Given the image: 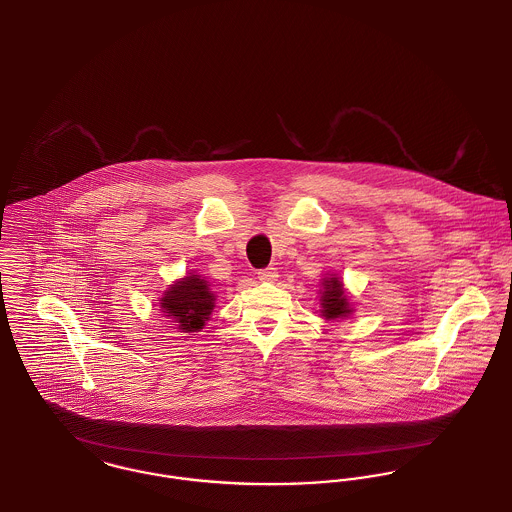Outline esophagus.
<instances>
[{"mask_svg": "<svg viewBox=\"0 0 512 512\" xmlns=\"http://www.w3.org/2000/svg\"><path fill=\"white\" fill-rule=\"evenodd\" d=\"M277 270L275 268H266V270H260L258 272V279L260 281H264V283H273V281H277Z\"/></svg>", "mask_w": 512, "mask_h": 512, "instance_id": "1", "label": "esophagus"}]
</instances>
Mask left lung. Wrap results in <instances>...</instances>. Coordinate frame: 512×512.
Segmentation results:
<instances>
[{"mask_svg":"<svg viewBox=\"0 0 512 512\" xmlns=\"http://www.w3.org/2000/svg\"><path fill=\"white\" fill-rule=\"evenodd\" d=\"M324 291H322V316L326 320H336V318H345L353 312V307L347 299V293L343 289V283L340 281V277L336 275H330L324 279L322 283Z\"/></svg>","mask_w":512,"mask_h":512,"instance_id":"1","label":"left lung"}]
</instances>
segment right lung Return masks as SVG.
Listing matches in <instances>:
<instances>
[{"label": "right lung", "instance_id": "right-lung-1", "mask_svg": "<svg viewBox=\"0 0 512 512\" xmlns=\"http://www.w3.org/2000/svg\"><path fill=\"white\" fill-rule=\"evenodd\" d=\"M215 307V295L209 291L202 275L190 273L165 291L161 310L178 324L180 332H200Z\"/></svg>", "mask_w": 512, "mask_h": 512}]
</instances>
